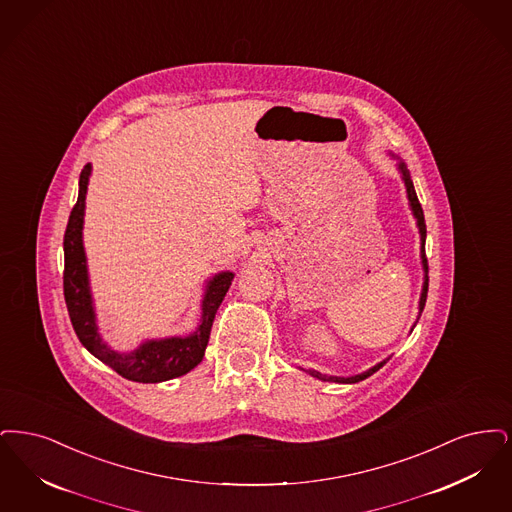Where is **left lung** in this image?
Masks as SVG:
<instances>
[{"mask_svg":"<svg viewBox=\"0 0 512 512\" xmlns=\"http://www.w3.org/2000/svg\"><path fill=\"white\" fill-rule=\"evenodd\" d=\"M401 176H403V181H405V189H407V199H409V204H411V210H413V214H415V218H417V225H419V231H421V258H423V267H424V285H423V294H421V302H419V310L423 313L424 304H426V294H428V260H426V252H424V241H426V223H424V214H423V206H421V202L417 199V193H415V187H413V181H411V176H409V172H407V168H405V164L401 162L400 164ZM388 359H384V361H380L377 363L373 369H369V371H365V373H361V375H356V377H327V375H321V373H315V371H310L313 377L321 378V380H327V382H342V384H354V382H359V380H363V378L371 377L373 373H377L378 369L386 363Z\"/></svg>","mask_w":512,"mask_h":512,"instance_id":"left-lung-1","label":"left lung"}]
</instances>
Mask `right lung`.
I'll list each match as a JSON object with an SVG mask.
<instances>
[{
  "mask_svg": "<svg viewBox=\"0 0 512 512\" xmlns=\"http://www.w3.org/2000/svg\"><path fill=\"white\" fill-rule=\"evenodd\" d=\"M89 172H91V166L88 164L80 174L78 200L70 212L65 239H63V246H65L63 290H65L68 315L76 336L88 348V352L97 359H101L103 363H107L120 377L135 380V382H162V380L181 377L202 361L214 317L222 304L225 292L231 287L233 273L223 271L208 283V290L202 300V323L197 333L185 338L174 336L164 340H149L132 354H120L111 350L101 340L95 327V313H93L91 294H89L86 254L82 246V223H84Z\"/></svg>",
  "mask_w": 512,
  "mask_h": 512,
  "instance_id": "add662e5",
  "label": "right lung"
}]
</instances>
